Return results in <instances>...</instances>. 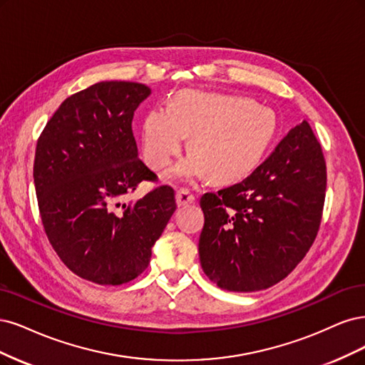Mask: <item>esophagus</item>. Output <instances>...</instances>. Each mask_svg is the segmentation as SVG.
Listing matches in <instances>:
<instances>
[{"label": "esophagus", "instance_id": "esophagus-1", "mask_svg": "<svg viewBox=\"0 0 365 365\" xmlns=\"http://www.w3.org/2000/svg\"><path fill=\"white\" fill-rule=\"evenodd\" d=\"M195 202V197L192 192L187 190H179L175 192V203H178L179 207H185L187 205H192Z\"/></svg>", "mask_w": 365, "mask_h": 365}]
</instances>
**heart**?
Returning <instances> with one entry per match:
<instances>
[{"label": "heart", "instance_id": "heart-1", "mask_svg": "<svg viewBox=\"0 0 365 365\" xmlns=\"http://www.w3.org/2000/svg\"><path fill=\"white\" fill-rule=\"evenodd\" d=\"M277 133L267 106L227 93L185 89L170 106L156 104L143 124L144 159L153 170L167 167L191 136V155L167 173L171 180L212 178L237 182L256 170Z\"/></svg>", "mask_w": 365, "mask_h": 365}]
</instances>
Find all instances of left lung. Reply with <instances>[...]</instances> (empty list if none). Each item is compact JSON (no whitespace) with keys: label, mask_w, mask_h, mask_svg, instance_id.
I'll return each mask as SVG.
<instances>
[{"label":"left lung","mask_w":365,"mask_h":365,"mask_svg":"<svg viewBox=\"0 0 365 365\" xmlns=\"http://www.w3.org/2000/svg\"><path fill=\"white\" fill-rule=\"evenodd\" d=\"M324 191L322 145L303 120L249 178L200 198L205 274L235 292L265 289L285 279L317 237Z\"/></svg>","instance_id":"8db88e82"}]
</instances>
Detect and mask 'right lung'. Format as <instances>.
I'll return each instance as SVG.
<instances>
[{"instance_id": "1", "label": "right lung", "mask_w": 365, "mask_h": 365, "mask_svg": "<svg viewBox=\"0 0 365 365\" xmlns=\"http://www.w3.org/2000/svg\"><path fill=\"white\" fill-rule=\"evenodd\" d=\"M150 93L143 83L100 81L58 106L38 140L33 179L46 237L62 262L93 284L121 285L143 273L178 207L170 186L123 203L156 178L132 130Z\"/></svg>"}]
</instances>
